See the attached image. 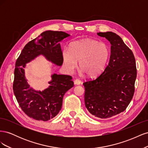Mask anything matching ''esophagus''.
Listing matches in <instances>:
<instances>
[{
  "label": "esophagus",
  "mask_w": 148,
  "mask_h": 148,
  "mask_svg": "<svg viewBox=\"0 0 148 148\" xmlns=\"http://www.w3.org/2000/svg\"><path fill=\"white\" fill-rule=\"evenodd\" d=\"M81 83H82V82L79 79H75L74 81V83L76 85H79L80 84H81Z\"/></svg>",
  "instance_id": "obj_1"
}]
</instances>
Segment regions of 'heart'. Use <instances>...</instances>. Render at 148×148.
Wrapping results in <instances>:
<instances>
[{"mask_svg": "<svg viewBox=\"0 0 148 148\" xmlns=\"http://www.w3.org/2000/svg\"><path fill=\"white\" fill-rule=\"evenodd\" d=\"M110 54L106 44L91 39L75 41L71 44L70 49L64 48L62 52L66 71L72 72L79 61L80 72L86 73L89 77H97L104 71Z\"/></svg>", "mask_w": 148, "mask_h": 148, "instance_id": "heart-1", "label": "heart"}]
</instances>
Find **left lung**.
Instances as JSON below:
<instances>
[{"mask_svg":"<svg viewBox=\"0 0 148 148\" xmlns=\"http://www.w3.org/2000/svg\"><path fill=\"white\" fill-rule=\"evenodd\" d=\"M110 42L108 65L96 79L83 83L85 106L99 119H107L123 112L132 101L136 78L135 59L119 35L111 31L97 33Z\"/></svg>","mask_w":148,"mask_h":148,"instance_id":"1","label":"left lung"}]
</instances>
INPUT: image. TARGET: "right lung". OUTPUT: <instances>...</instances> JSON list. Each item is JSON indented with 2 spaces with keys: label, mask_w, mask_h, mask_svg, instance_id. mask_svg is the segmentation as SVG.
Listing matches in <instances>:
<instances>
[{
  "label": "right lung",
  "mask_w": 148,
  "mask_h": 148,
  "mask_svg": "<svg viewBox=\"0 0 148 148\" xmlns=\"http://www.w3.org/2000/svg\"><path fill=\"white\" fill-rule=\"evenodd\" d=\"M70 34L63 31L48 30L29 42L16 60L13 89L22 110L28 117L47 121L59 114L65 93L73 86L71 76L53 73L49 86L42 91L36 90L28 83L25 69L27 64L39 56L57 66L63 59L60 42Z\"/></svg>",
  "instance_id": "add662e5"
}]
</instances>
